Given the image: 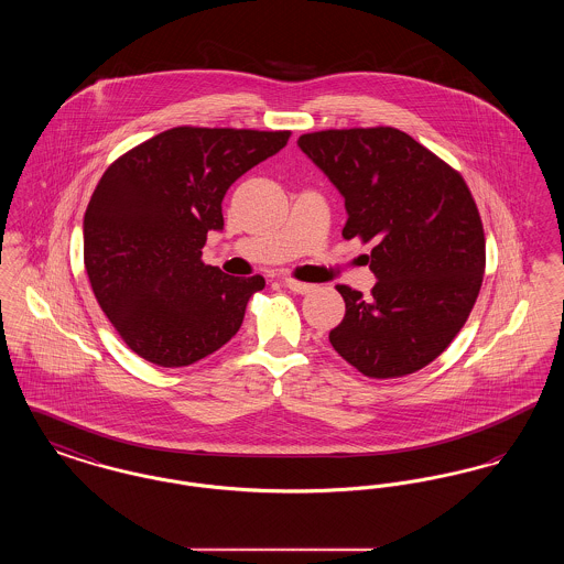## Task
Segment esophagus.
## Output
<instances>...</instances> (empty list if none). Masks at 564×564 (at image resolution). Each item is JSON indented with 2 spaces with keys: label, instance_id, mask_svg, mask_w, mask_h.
I'll return each mask as SVG.
<instances>
[{
  "label": "esophagus",
  "instance_id": "esophagus-1",
  "mask_svg": "<svg viewBox=\"0 0 564 564\" xmlns=\"http://www.w3.org/2000/svg\"><path fill=\"white\" fill-rule=\"evenodd\" d=\"M283 283H285V288H288V290H292L295 294H308V292L313 290V285H311V283L297 281V279H292V276H285V279H283Z\"/></svg>",
  "mask_w": 564,
  "mask_h": 564
}]
</instances>
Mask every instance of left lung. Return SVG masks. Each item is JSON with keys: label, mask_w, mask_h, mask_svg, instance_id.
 I'll return each mask as SVG.
<instances>
[{"label": "left lung", "mask_w": 564, "mask_h": 564, "mask_svg": "<svg viewBox=\"0 0 564 564\" xmlns=\"http://www.w3.org/2000/svg\"><path fill=\"white\" fill-rule=\"evenodd\" d=\"M300 150L345 196V239L375 242L372 294L336 285L334 350L370 378L425 368L455 340L482 288L486 241L460 173L393 127L302 134Z\"/></svg>", "instance_id": "obj_1"}]
</instances>
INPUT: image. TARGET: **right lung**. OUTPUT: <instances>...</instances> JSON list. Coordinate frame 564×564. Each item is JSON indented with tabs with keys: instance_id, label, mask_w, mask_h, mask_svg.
Here are the masks:
<instances>
[{
	"instance_id": "right-lung-1",
	"label": "right lung",
	"mask_w": 564,
	"mask_h": 564,
	"mask_svg": "<svg viewBox=\"0 0 564 564\" xmlns=\"http://www.w3.org/2000/svg\"><path fill=\"white\" fill-rule=\"evenodd\" d=\"M290 131L175 127L111 162L84 214L90 288L127 347L162 368L189 366L241 327L264 276H230L200 260L221 200Z\"/></svg>"
}]
</instances>
